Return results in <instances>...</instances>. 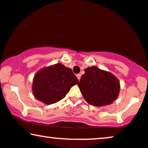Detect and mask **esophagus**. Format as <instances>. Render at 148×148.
<instances>
[{
  "mask_svg": "<svg viewBox=\"0 0 148 148\" xmlns=\"http://www.w3.org/2000/svg\"><path fill=\"white\" fill-rule=\"evenodd\" d=\"M76 77L78 78V80H79L80 79V77H81V75H80V74H76Z\"/></svg>",
  "mask_w": 148,
  "mask_h": 148,
  "instance_id": "1",
  "label": "esophagus"
}]
</instances>
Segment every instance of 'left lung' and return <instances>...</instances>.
<instances>
[{"instance_id": "8db88e82", "label": "left lung", "mask_w": 148, "mask_h": 148, "mask_svg": "<svg viewBox=\"0 0 148 148\" xmlns=\"http://www.w3.org/2000/svg\"><path fill=\"white\" fill-rule=\"evenodd\" d=\"M85 72L78 86L86 102L95 106L113 103L119 93L118 79L111 73L95 66L86 68Z\"/></svg>"}]
</instances>
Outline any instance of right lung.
I'll return each instance as SVG.
<instances>
[{
    "label": "right lung",
    "mask_w": 148,
    "mask_h": 148,
    "mask_svg": "<svg viewBox=\"0 0 148 148\" xmlns=\"http://www.w3.org/2000/svg\"><path fill=\"white\" fill-rule=\"evenodd\" d=\"M78 80L70 68L61 63L39 70L34 76L33 93L35 98L51 104L64 98Z\"/></svg>",
    "instance_id": "right-lung-1"
}]
</instances>
